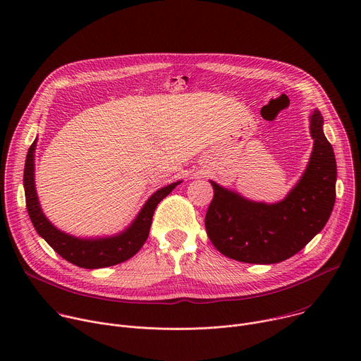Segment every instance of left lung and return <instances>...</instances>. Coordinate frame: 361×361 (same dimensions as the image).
<instances>
[{
    "instance_id": "obj_1",
    "label": "left lung",
    "mask_w": 361,
    "mask_h": 361,
    "mask_svg": "<svg viewBox=\"0 0 361 361\" xmlns=\"http://www.w3.org/2000/svg\"><path fill=\"white\" fill-rule=\"evenodd\" d=\"M314 147L298 184L277 204L252 202L212 181L214 197L205 214V230L228 259L251 264L284 262L323 230L336 201L337 166L323 133V117L312 116Z\"/></svg>"
}]
</instances>
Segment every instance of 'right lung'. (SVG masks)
I'll list each match as a JSON object with an SVG mask.
<instances>
[{
    "instance_id": "right-lung-1",
    "label": "right lung",
    "mask_w": 361,
    "mask_h": 361,
    "mask_svg": "<svg viewBox=\"0 0 361 361\" xmlns=\"http://www.w3.org/2000/svg\"><path fill=\"white\" fill-rule=\"evenodd\" d=\"M34 149L35 141L31 144L28 149L24 169L25 202L32 226L35 227L37 233L53 247V250L57 254H60L63 259L82 269L110 267L131 259V257L142 247L148 237L154 210L157 209L159 202L164 197H167L176 188L177 184H180V181H177L154 192L144 204V207L137 216L135 221L127 228V231L121 233L120 235L101 240H80L57 230L44 217L34 187Z\"/></svg>"
}]
</instances>
